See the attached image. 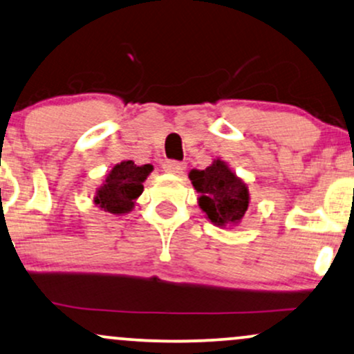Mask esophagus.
Masks as SVG:
<instances>
[{
  "label": "esophagus",
  "instance_id": "obj_1",
  "mask_svg": "<svg viewBox=\"0 0 354 354\" xmlns=\"http://www.w3.org/2000/svg\"><path fill=\"white\" fill-rule=\"evenodd\" d=\"M163 169L166 173H173V174H183L186 169V165L181 163V161L176 160H168L163 163Z\"/></svg>",
  "mask_w": 354,
  "mask_h": 354
}]
</instances>
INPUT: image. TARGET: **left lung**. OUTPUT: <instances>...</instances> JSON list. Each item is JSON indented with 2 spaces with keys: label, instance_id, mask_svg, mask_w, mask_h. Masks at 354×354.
Returning a JSON list of instances; mask_svg holds the SVG:
<instances>
[{
  "label": "left lung",
  "instance_id": "left-lung-1",
  "mask_svg": "<svg viewBox=\"0 0 354 354\" xmlns=\"http://www.w3.org/2000/svg\"><path fill=\"white\" fill-rule=\"evenodd\" d=\"M189 180L199 193V207L212 224L236 225L249 207V189L224 161L216 160L206 169H193Z\"/></svg>",
  "mask_w": 354,
  "mask_h": 354
}]
</instances>
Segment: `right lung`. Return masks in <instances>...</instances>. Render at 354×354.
Masks as SVG:
<instances>
[{
    "label": "right lung",
    "mask_w": 354,
    "mask_h": 354,
    "mask_svg": "<svg viewBox=\"0 0 354 354\" xmlns=\"http://www.w3.org/2000/svg\"><path fill=\"white\" fill-rule=\"evenodd\" d=\"M151 171V165L136 166L131 160L115 165L93 201L100 209L112 214H125L133 209L135 199L143 193V181Z\"/></svg>",
    "instance_id": "add662e5"
}]
</instances>
